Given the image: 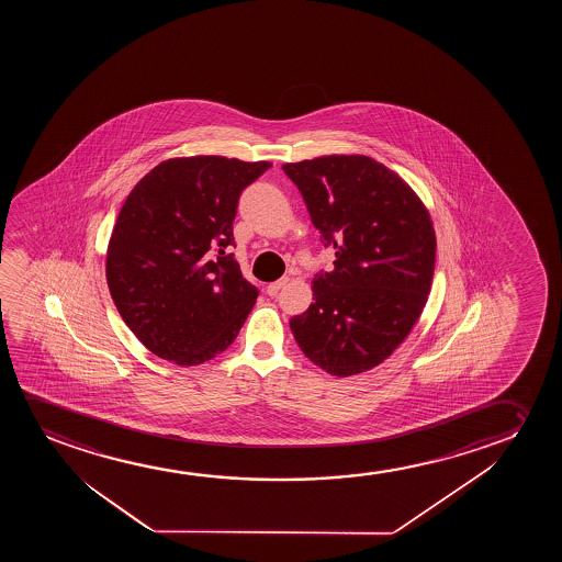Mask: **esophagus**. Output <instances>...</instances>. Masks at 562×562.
Here are the masks:
<instances>
[{
    "label": "esophagus",
    "instance_id": "esophagus-1",
    "mask_svg": "<svg viewBox=\"0 0 562 562\" xmlns=\"http://www.w3.org/2000/svg\"><path fill=\"white\" fill-rule=\"evenodd\" d=\"M285 284H288V278H280L277 282H272V284L267 285V293H269V295H277Z\"/></svg>",
    "mask_w": 562,
    "mask_h": 562
}]
</instances>
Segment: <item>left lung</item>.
I'll list each match as a JSON object with an SVG mask.
<instances>
[{"instance_id": "1", "label": "left lung", "mask_w": 562, "mask_h": 562, "mask_svg": "<svg viewBox=\"0 0 562 562\" xmlns=\"http://www.w3.org/2000/svg\"><path fill=\"white\" fill-rule=\"evenodd\" d=\"M324 247L330 272L313 280V301L290 318L316 367L346 378L374 369L413 330L430 293L436 234L430 215L393 170L364 155L285 162Z\"/></svg>"}]
</instances>
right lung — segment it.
I'll use <instances>...</instances> for the list:
<instances>
[{"label": "right lung", "mask_w": 562, "mask_h": 562, "mask_svg": "<svg viewBox=\"0 0 562 562\" xmlns=\"http://www.w3.org/2000/svg\"><path fill=\"white\" fill-rule=\"evenodd\" d=\"M269 169L218 155L169 159L124 201L109 239V292L151 353L193 367L238 336L259 290L228 254L232 223L241 192Z\"/></svg>", "instance_id": "right-lung-1"}]
</instances>
